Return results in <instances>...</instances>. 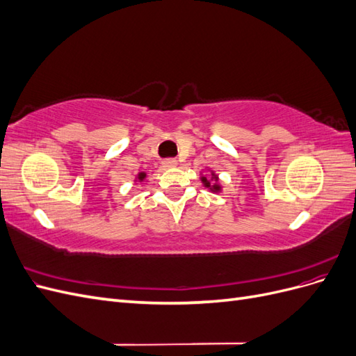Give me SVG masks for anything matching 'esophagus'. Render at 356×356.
Instances as JSON below:
<instances>
[{"label": "esophagus", "instance_id": "esophagus-1", "mask_svg": "<svg viewBox=\"0 0 356 356\" xmlns=\"http://www.w3.org/2000/svg\"><path fill=\"white\" fill-rule=\"evenodd\" d=\"M178 161L175 159H165L163 161H161V166H163L165 169H174L177 168Z\"/></svg>", "mask_w": 356, "mask_h": 356}]
</instances>
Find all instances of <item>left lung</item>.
Segmentation results:
<instances>
[{
  "label": "left lung",
  "mask_w": 356,
  "mask_h": 356,
  "mask_svg": "<svg viewBox=\"0 0 356 356\" xmlns=\"http://www.w3.org/2000/svg\"><path fill=\"white\" fill-rule=\"evenodd\" d=\"M211 175H212V178H207V177H202L200 179H202V182H203V186L207 187V188H209L211 191H215V193H218L220 190H221V186H220V182H218V177L213 174V172H211ZM215 180V183H212L211 181Z\"/></svg>",
  "instance_id": "obj_1"
}]
</instances>
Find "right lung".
I'll return each instance as SVG.
<instances>
[{
	"label": "right lung",
	"mask_w": 356,
	"mask_h": 356,
	"mask_svg": "<svg viewBox=\"0 0 356 356\" xmlns=\"http://www.w3.org/2000/svg\"><path fill=\"white\" fill-rule=\"evenodd\" d=\"M145 178H147V174H145V172H139L138 177H136V179H138L139 182H143Z\"/></svg>",
	"instance_id": "obj_1"
}]
</instances>
